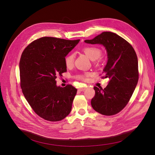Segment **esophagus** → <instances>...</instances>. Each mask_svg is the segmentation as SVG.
<instances>
[{"instance_id":"obj_1","label":"esophagus","mask_w":155,"mask_h":155,"mask_svg":"<svg viewBox=\"0 0 155 155\" xmlns=\"http://www.w3.org/2000/svg\"><path fill=\"white\" fill-rule=\"evenodd\" d=\"M87 88V86H86V87H79L78 88V90L80 91H84Z\"/></svg>"}]
</instances>
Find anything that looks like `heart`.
Instances as JSON below:
<instances>
[{"label":"heart","instance_id":"b5f03b06","mask_svg":"<svg viewBox=\"0 0 155 155\" xmlns=\"http://www.w3.org/2000/svg\"><path fill=\"white\" fill-rule=\"evenodd\" d=\"M84 53L89 57L90 59L92 61H96L102 55V51L96 47L90 46V47H86L83 48ZM75 59V56L73 53H70L65 56L64 59L65 65L68 68H70L73 65ZM89 76V74H86L83 76H80L79 78L81 80H86V77Z\"/></svg>","mask_w":155,"mask_h":155}]
</instances>
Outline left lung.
Masks as SVG:
<instances>
[{"mask_svg": "<svg viewBox=\"0 0 155 155\" xmlns=\"http://www.w3.org/2000/svg\"><path fill=\"white\" fill-rule=\"evenodd\" d=\"M84 42L103 45L107 54L102 73L104 78L108 77L110 80L104 90L94 87L95 96L91 101V106L102 115H115L127 105L137 86L139 71L136 53L126 40L111 32H104Z\"/></svg>", "mask_w": 155, "mask_h": 155, "instance_id": "1", "label": "left lung"}]
</instances>
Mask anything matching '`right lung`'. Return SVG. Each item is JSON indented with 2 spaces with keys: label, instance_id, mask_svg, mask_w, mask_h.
<instances>
[{
  "label": "right lung",
  "instance_id": "add662e5",
  "mask_svg": "<svg viewBox=\"0 0 155 155\" xmlns=\"http://www.w3.org/2000/svg\"><path fill=\"white\" fill-rule=\"evenodd\" d=\"M80 40L44 37L25 48L19 61L21 87L34 110L50 121L63 120L71 112L77 90L56 84V76L67 72L64 59Z\"/></svg>",
  "mask_w": 155,
  "mask_h": 155
}]
</instances>
